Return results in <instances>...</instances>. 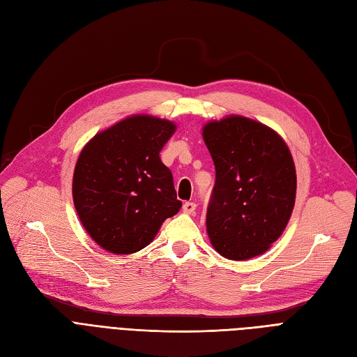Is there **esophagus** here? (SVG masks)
Wrapping results in <instances>:
<instances>
[{"label": "esophagus", "instance_id": "obj_1", "mask_svg": "<svg viewBox=\"0 0 357 357\" xmlns=\"http://www.w3.org/2000/svg\"><path fill=\"white\" fill-rule=\"evenodd\" d=\"M195 210H196V204L195 202H184L183 204V213L193 214Z\"/></svg>", "mask_w": 357, "mask_h": 357}]
</instances>
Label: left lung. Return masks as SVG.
Wrapping results in <instances>:
<instances>
[{"mask_svg": "<svg viewBox=\"0 0 357 357\" xmlns=\"http://www.w3.org/2000/svg\"><path fill=\"white\" fill-rule=\"evenodd\" d=\"M202 136L215 165L206 210L213 247L230 260L266 252L285 230L296 202L288 146L272 128L236 115L208 122Z\"/></svg>", "mask_w": 357, "mask_h": 357, "instance_id": "1", "label": "left lung"}]
</instances>
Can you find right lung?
Segmentation results:
<instances>
[{"label":"right lung","mask_w":357,"mask_h":357,"mask_svg":"<svg viewBox=\"0 0 357 357\" xmlns=\"http://www.w3.org/2000/svg\"><path fill=\"white\" fill-rule=\"evenodd\" d=\"M174 131L167 119L136 115L85 144L73 173V204L84 229L103 250L137 252L178 213L173 174L159 158Z\"/></svg>","instance_id":"1"}]
</instances>
